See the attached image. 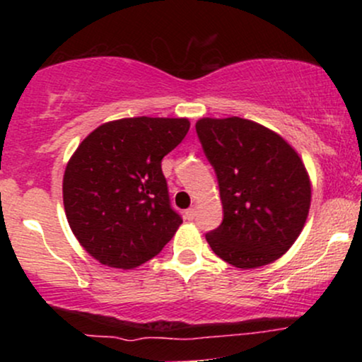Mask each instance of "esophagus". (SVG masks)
<instances>
[{"instance_id": "1", "label": "esophagus", "mask_w": 362, "mask_h": 362, "mask_svg": "<svg viewBox=\"0 0 362 362\" xmlns=\"http://www.w3.org/2000/svg\"><path fill=\"white\" fill-rule=\"evenodd\" d=\"M195 214H197V211H195V207H189V209L185 211V219H189V221H192L195 218Z\"/></svg>"}]
</instances>
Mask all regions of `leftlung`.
<instances>
[{
  "instance_id": "left-lung-1",
  "label": "left lung",
  "mask_w": 362,
  "mask_h": 362,
  "mask_svg": "<svg viewBox=\"0 0 362 362\" xmlns=\"http://www.w3.org/2000/svg\"><path fill=\"white\" fill-rule=\"evenodd\" d=\"M214 167L223 223L206 235L219 259L238 269L272 264L300 236L311 204L305 163L277 132L242 117L195 122Z\"/></svg>"
}]
</instances>
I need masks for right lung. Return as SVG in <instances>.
<instances>
[{
    "label": "right lung",
    "instance_id": "1",
    "mask_svg": "<svg viewBox=\"0 0 362 362\" xmlns=\"http://www.w3.org/2000/svg\"><path fill=\"white\" fill-rule=\"evenodd\" d=\"M189 119L127 117L91 131L69 158L62 201L73 235L103 265L134 269L158 255L182 218L172 209L161 160Z\"/></svg>",
    "mask_w": 362,
    "mask_h": 362
}]
</instances>
